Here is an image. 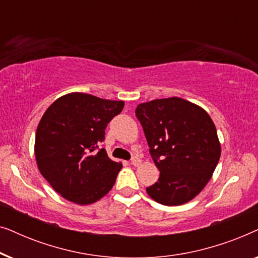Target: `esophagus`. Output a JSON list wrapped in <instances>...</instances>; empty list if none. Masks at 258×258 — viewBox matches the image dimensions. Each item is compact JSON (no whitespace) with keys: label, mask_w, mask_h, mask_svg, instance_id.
I'll use <instances>...</instances> for the list:
<instances>
[{"label":"esophagus","mask_w":258,"mask_h":258,"mask_svg":"<svg viewBox=\"0 0 258 258\" xmlns=\"http://www.w3.org/2000/svg\"><path fill=\"white\" fill-rule=\"evenodd\" d=\"M130 162H132V164L133 165H135V167H137V165H140V163H141V160H140V158L139 157H133L132 158V161H130Z\"/></svg>","instance_id":"34e87169"}]
</instances>
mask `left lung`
Returning <instances> with one entry per match:
<instances>
[{"mask_svg": "<svg viewBox=\"0 0 258 258\" xmlns=\"http://www.w3.org/2000/svg\"><path fill=\"white\" fill-rule=\"evenodd\" d=\"M135 114L160 170L148 195L164 206L191 201L209 182L221 156L213 119L204 109L179 97L141 103Z\"/></svg>", "mask_w": 258, "mask_h": 258, "instance_id": "left-lung-1", "label": "left lung"}]
</instances>
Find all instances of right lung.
<instances>
[{"label": "right lung", "mask_w": 258, "mask_h": 258, "mask_svg": "<svg viewBox=\"0 0 258 258\" xmlns=\"http://www.w3.org/2000/svg\"><path fill=\"white\" fill-rule=\"evenodd\" d=\"M123 107V101L72 93L57 98L42 116L35 136L37 167L66 200L91 204L115 184L122 164L98 147L108 123Z\"/></svg>", "instance_id": "1"}]
</instances>
